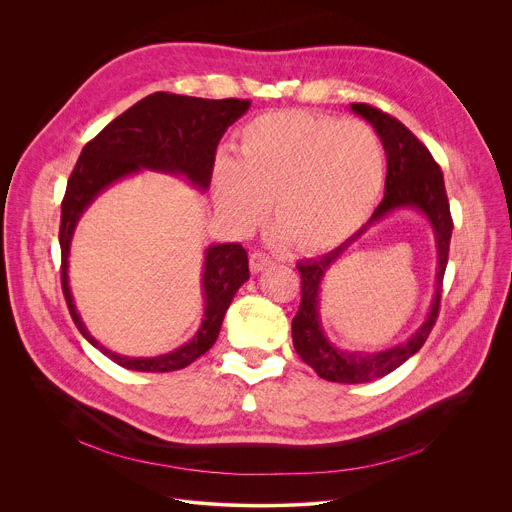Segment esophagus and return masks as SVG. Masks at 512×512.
I'll use <instances>...</instances> for the list:
<instances>
[{"instance_id":"34e87169","label":"esophagus","mask_w":512,"mask_h":512,"mask_svg":"<svg viewBox=\"0 0 512 512\" xmlns=\"http://www.w3.org/2000/svg\"><path fill=\"white\" fill-rule=\"evenodd\" d=\"M249 267H251V271L253 273H261L263 269H267V267H271V259L269 257H265L263 253H251V259H249Z\"/></svg>"}]
</instances>
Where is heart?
<instances>
[{"mask_svg":"<svg viewBox=\"0 0 512 512\" xmlns=\"http://www.w3.org/2000/svg\"><path fill=\"white\" fill-rule=\"evenodd\" d=\"M239 156H218L214 204L237 229L271 218L302 253L346 241L373 212L385 152L371 127L308 111L265 113L239 133Z\"/></svg>","mask_w":512,"mask_h":512,"instance_id":"heart-1","label":"heart"}]
</instances>
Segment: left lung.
I'll return each instance as SVG.
<instances>
[{
  "label": "left lung",
  "mask_w": 512,
  "mask_h": 512,
  "mask_svg": "<svg viewBox=\"0 0 512 512\" xmlns=\"http://www.w3.org/2000/svg\"><path fill=\"white\" fill-rule=\"evenodd\" d=\"M352 113L367 119L381 137L387 154V180L383 202L373 212L371 221L338 249L298 263L302 273V302L296 318L291 320V338L302 360L318 373L320 379L332 383H371L381 379L403 362H407L427 340L442 300V281L448 265L452 239V216L446 196L444 174L435 164L425 145L395 117L364 103H352ZM399 209H415L428 221L436 239V291L430 312L422 326L403 343L385 351H344L329 342L319 318V291L323 277L341 255L368 229Z\"/></svg>",
  "instance_id": "left-lung-1"
}]
</instances>
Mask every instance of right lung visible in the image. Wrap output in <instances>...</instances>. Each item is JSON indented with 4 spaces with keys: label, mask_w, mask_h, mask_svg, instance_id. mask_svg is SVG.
Here are the masks:
<instances>
[{
    "label": "right lung",
    "mask_w": 512,
    "mask_h": 512,
    "mask_svg": "<svg viewBox=\"0 0 512 512\" xmlns=\"http://www.w3.org/2000/svg\"><path fill=\"white\" fill-rule=\"evenodd\" d=\"M249 107L251 101L243 99L214 101L154 93L137 101L91 139L68 178L58 235L62 251V291L68 312L79 332L123 369L139 373L180 371L210 350L235 294L249 279L247 251L239 243H212L204 249L200 277L204 312L198 330L188 342L160 356H125L109 350L89 332L72 298L68 285V255L77 225L99 194L141 170L178 176L204 194L210 186L218 141Z\"/></svg>",
    "instance_id": "obj_1"
}]
</instances>
